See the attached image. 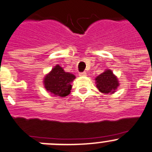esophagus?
I'll return each instance as SVG.
<instances>
[{
	"mask_svg": "<svg viewBox=\"0 0 152 152\" xmlns=\"http://www.w3.org/2000/svg\"><path fill=\"white\" fill-rule=\"evenodd\" d=\"M79 76H85L87 75L86 72H82V73H79Z\"/></svg>",
	"mask_w": 152,
	"mask_h": 152,
	"instance_id": "obj_1",
	"label": "esophagus"
}]
</instances>
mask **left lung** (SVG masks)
Returning <instances> with one entry per match:
<instances>
[{
  "instance_id": "obj_1",
  "label": "left lung",
  "mask_w": 152,
  "mask_h": 152,
  "mask_svg": "<svg viewBox=\"0 0 152 152\" xmlns=\"http://www.w3.org/2000/svg\"><path fill=\"white\" fill-rule=\"evenodd\" d=\"M96 88L102 94H113L120 86L118 78L111 70L106 69L103 73L95 78Z\"/></svg>"
}]
</instances>
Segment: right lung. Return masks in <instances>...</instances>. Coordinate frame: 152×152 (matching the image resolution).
Here are the masks:
<instances>
[{"label":"right lung","mask_w":152,"mask_h":152,"mask_svg":"<svg viewBox=\"0 0 152 152\" xmlns=\"http://www.w3.org/2000/svg\"><path fill=\"white\" fill-rule=\"evenodd\" d=\"M75 79V75L65 72L59 64H56L45 75L43 84L46 91L50 95L64 97L70 94L72 88L71 83Z\"/></svg>","instance_id":"right-lung-1"}]
</instances>
